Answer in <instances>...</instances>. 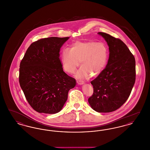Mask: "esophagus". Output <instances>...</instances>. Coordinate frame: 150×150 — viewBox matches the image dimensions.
Segmentation results:
<instances>
[{
    "instance_id": "1",
    "label": "esophagus",
    "mask_w": 150,
    "mask_h": 150,
    "mask_svg": "<svg viewBox=\"0 0 150 150\" xmlns=\"http://www.w3.org/2000/svg\"><path fill=\"white\" fill-rule=\"evenodd\" d=\"M77 83L79 85H83L84 84V82L83 81H77Z\"/></svg>"
}]
</instances>
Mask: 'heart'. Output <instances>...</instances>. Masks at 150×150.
<instances>
[{
	"label": "heart",
	"instance_id": "1",
	"mask_svg": "<svg viewBox=\"0 0 150 150\" xmlns=\"http://www.w3.org/2000/svg\"><path fill=\"white\" fill-rule=\"evenodd\" d=\"M108 58V50L103 43L76 42L70 50L64 49L61 60L64 70L70 74L76 71L80 64L81 67L75 76L79 79H88L99 75L105 69Z\"/></svg>",
	"mask_w": 150,
	"mask_h": 150
}]
</instances>
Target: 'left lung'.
I'll return each mask as SVG.
<instances>
[{"label": "left lung", "instance_id": "obj_1", "mask_svg": "<svg viewBox=\"0 0 150 150\" xmlns=\"http://www.w3.org/2000/svg\"><path fill=\"white\" fill-rule=\"evenodd\" d=\"M98 34L107 42L109 58L105 69L91 82L93 94L88 102L98 112H110L121 107L130 94L136 80V61L120 39Z\"/></svg>", "mask_w": 150, "mask_h": 150}]
</instances>
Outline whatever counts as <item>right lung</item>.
Masks as SVG:
<instances>
[{
    "instance_id": "add662e5",
    "label": "right lung",
    "mask_w": 150,
    "mask_h": 150,
    "mask_svg": "<svg viewBox=\"0 0 150 150\" xmlns=\"http://www.w3.org/2000/svg\"><path fill=\"white\" fill-rule=\"evenodd\" d=\"M70 38L50 37L32 43L20 66L19 82L30 105L39 113L59 112L76 84L63 70L61 47Z\"/></svg>"
}]
</instances>
